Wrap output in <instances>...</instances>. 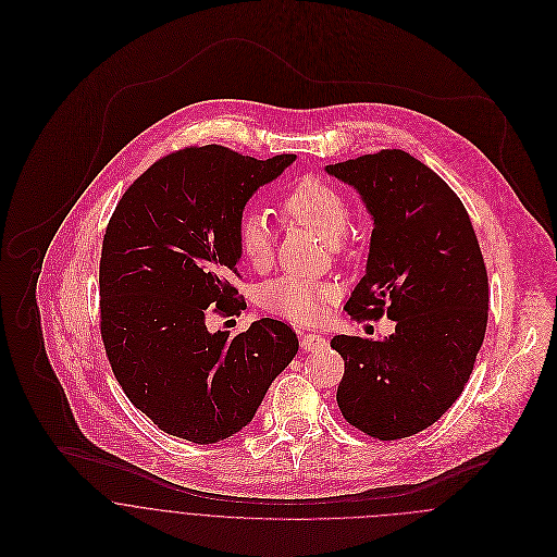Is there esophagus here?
Wrapping results in <instances>:
<instances>
[{
	"mask_svg": "<svg viewBox=\"0 0 557 557\" xmlns=\"http://www.w3.org/2000/svg\"><path fill=\"white\" fill-rule=\"evenodd\" d=\"M325 345H327V341H325L321 334H315V332L302 334V347H305V351H318V349H323Z\"/></svg>",
	"mask_w": 557,
	"mask_h": 557,
	"instance_id": "esophagus-1",
	"label": "esophagus"
}]
</instances>
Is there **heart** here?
Here are the masks:
<instances>
[{"label":"heart","mask_w":557,"mask_h":557,"mask_svg":"<svg viewBox=\"0 0 557 557\" xmlns=\"http://www.w3.org/2000/svg\"><path fill=\"white\" fill-rule=\"evenodd\" d=\"M281 212L287 221L313 230L330 244H338L349 225L345 195L315 177L296 180L281 199ZM238 248L242 259L257 270L272 261V234L261 216L246 214L239 221ZM327 300L330 289L325 285L298 276L276 278L259 289V305L265 311L300 323L318 321Z\"/></svg>","instance_id":"heart-1"}]
</instances>
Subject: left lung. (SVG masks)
I'll return each instance as SVG.
<instances>
[{
  "instance_id": "1",
  "label": "left lung",
  "mask_w": 557,
  "mask_h": 557,
  "mask_svg": "<svg viewBox=\"0 0 557 557\" xmlns=\"http://www.w3.org/2000/svg\"><path fill=\"white\" fill-rule=\"evenodd\" d=\"M354 186L371 219L367 272L345 311L393 319L384 338L338 334L345 360L336 391L343 418L375 440L409 437L463 393L488 318V281L470 214L424 162L382 150L327 164Z\"/></svg>"
}]
</instances>
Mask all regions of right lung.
I'll return each mask as SVG.
<instances>
[{
	"mask_svg": "<svg viewBox=\"0 0 557 557\" xmlns=\"http://www.w3.org/2000/svg\"><path fill=\"white\" fill-rule=\"evenodd\" d=\"M296 154L268 160L223 146L157 160L120 199L102 239L100 334L124 395L160 431L214 444L244 429L298 354L276 319L246 332H210L206 318L246 307L238 225L255 190Z\"/></svg>",
	"mask_w": 557,
	"mask_h": 557,
	"instance_id": "obj_1",
	"label": "right lung"
}]
</instances>
